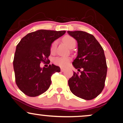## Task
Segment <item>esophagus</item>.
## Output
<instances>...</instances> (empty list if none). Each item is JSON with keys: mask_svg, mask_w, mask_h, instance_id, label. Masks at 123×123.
Here are the masks:
<instances>
[{"mask_svg": "<svg viewBox=\"0 0 123 123\" xmlns=\"http://www.w3.org/2000/svg\"><path fill=\"white\" fill-rule=\"evenodd\" d=\"M65 70V69H64V68H61V71L62 72H63V71H64Z\"/></svg>", "mask_w": 123, "mask_h": 123, "instance_id": "34e87169", "label": "esophagus"}]
</instances>
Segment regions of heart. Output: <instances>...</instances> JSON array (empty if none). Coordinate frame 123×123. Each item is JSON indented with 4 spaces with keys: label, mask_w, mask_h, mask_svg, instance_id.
<instances>
[{
    "label": "heart",
    "mask_w": 123,
    "mask_h": 123,
    "mask_svg": "<svg viewBox=\"0 0 123 123\" xmlns=\"http://www.w3.org/2000/svg\"><path fill=\"white\" fill-rule=\"evenodd\" d=\"M63 41L65 43H66L67 45L70 48L72 49L75 46L76 41L74 38L69 36H67L63 38ZM57 45V42L56 41H54L50 46V52L52 53L55 52L56 50V48ZM70 61V58L69 57H56L54 60V62L55 64L58 65L61 67H66L69 64V62Z\"/></svg>",
    "instance_id": "1"
}]
</instances>
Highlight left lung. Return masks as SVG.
<instances>
[{
	"mask_svg": "<svg viewBox=\"0 0 123 123\" xmlns=\"http://www.w3.org/2000/svg\"><path fill=\"white\" fill-rule=\"evenodd\" d=\"M78 43V55L73 62L79 73L68 80L70 90L78 97L91 100L103 91L107 66L104 50L94 36L80 31H68Z\"/></svg>",
	"mask_w": 123,
	"mask_h": 123,
	"instance_id": "8db88e82",
	"label": "left lung"
}]
</instances>
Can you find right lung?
<instances>
[{"mask_svg":"<svg viewBox=\"0 0 123 123\" xmlns=\"http://www.w3.org/2000/svg\"><path fill=\"white\" fill-rule=\"evenodd\" d=\"M65 32L38 30L28 34L17 45L13 61L15 82L27 96L35 97L47 91L53 74L60 71L59 66L52 64L41 68L40 63H50L51 44Z\"/></svg>","mask_w":123,"mask_h":123,"instance_id":"add662e5","label":"right lung"}]
</instances>
